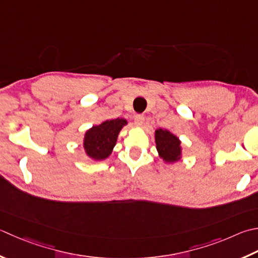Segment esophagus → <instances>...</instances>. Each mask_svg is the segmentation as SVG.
Instances as JSON below:
<instances>
[{"label": "esophagus", "mask_w": 258, "mask_h": 258, "mask_svg": "<svg viewBox=\"0 0 258 258\" xmlns=\"http://www.w3.org/2000/svg\"><path fill=\"white\" fill-rule=\"evenodd\" d=\"M134 119H135V123L138 124L139 126H142L144 123V115L142 114H136L134 116Z\"/></svg>", "instance_id": "1"}]
</instances>
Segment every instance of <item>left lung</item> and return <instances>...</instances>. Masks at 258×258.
I'll list each match as a JSON object with an SVG mask.
<instances>
[{
  "label": "left lung",
  "instance_id": "1",
  "mask_svg": "<svg viewBox=\"0 0 258 258\" xmlns=\"http://www.w3.org/2000/svg\"><path fill=\"white\" fill-rule=\"evenodd\" d=\"M155 142L159 154L165 162H175L180 159V141L169 131L162 128L156 130Z\"/></svg>",
  "mask_w": 258,
  "mask_h": 258
}]
</instances>
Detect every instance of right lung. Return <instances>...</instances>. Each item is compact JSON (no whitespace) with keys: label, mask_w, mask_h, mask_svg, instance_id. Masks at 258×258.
<instances>
[{"label":"right lung","mask_w":258,"mask_h":258,"mask_svg":"<svg viewBox=\"0 0 258 258\" xmlns=\"http://www.w3.org/2000/svg\"><path fill=\"white\" fill-rule=\"evenodd\" d=\"M127 123L123 118L106 120L87 131L84 148L88 156L94 160H104L112 153L119 131Z\"/></svg>","instance_id":"1"}]
</instances>
